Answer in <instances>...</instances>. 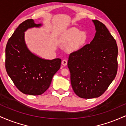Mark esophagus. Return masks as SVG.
Listing matches in <instances>:
<instances>
[{
    "label": "esophagus",
    "instance_id": "1",
    "mask_svg": "<svg viewBox=\"0 0 126 126\" xmlns=\"http://www.w3.org/2000/svg\"><path fill=\"white\" fill-rule=\"evenodd\" d=\"M62 64L63 65V66H66L67 64V61L66 60V59H64V60H62Z\"/></svg>",
    "mask_w": 126,
    "mask_h": 126
}]
</instances>
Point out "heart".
Returning <instances> with one entry per match:
<instances>
[{
  "label": "heart",
  "mask_w": 126,
  "mask_h": 126,
  "mask_svg": "<svg viewBox=\"0 0 126 126\" xmlns=\"http://www.w3.org/2000/svg\"><path fill=\"white\" fill-rule=\"evenodd\" d=\"M88 36L85 32H80L77 28H72L65 34L64 40L66 41H72L70 45V50H76L84 46L87 43Z\"/></svg>",
  "instance_id": "b5f03b06"
}]
</instances>
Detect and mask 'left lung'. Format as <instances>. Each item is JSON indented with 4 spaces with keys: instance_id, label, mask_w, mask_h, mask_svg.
Returning <instances> with one entry per match:
<instances>
[{
    "instance_id": "left-lung-1",
    "label": "left lung",
    "mask_w": 126,
    "mask_h": 126,
    "mask_svg": "<svg viewBox=\"0 0 126 126\" xmlns=\"http://www.w3.org/2000/svg\"><path fill=\"white\" fill-rule=\"evenodd\" d=\"M92 21L96 30L93 40L70 53L67 62L73 90L85 99L103 94L116 76L118 67L116 41L104 24Z\"/></svg>"
}]
</instances>
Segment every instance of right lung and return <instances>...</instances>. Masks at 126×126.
<instances>
[{"label": "right lung", "mask_w": 126, "mask_h": 126, "mask_svg": "<svg viewBox=\"0 0 126 126\" xmlns=\"http://www.w3.org/2000/svg\"><path fill=\"white\" fill-rule=\"evenodd\" d=\"M32 19L21 23L9 39L5 50L7 73L18 89L27 95H39L49 88L52 78L60 68L62 60H46L30 51L24 32L29 28L40 27Z\"/></svg>", "instance_id": "add662e5"}]
</instances>
